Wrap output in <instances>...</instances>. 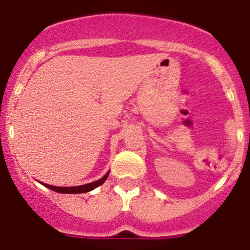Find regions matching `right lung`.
<instances>
[{
  "instance_id": "1",
  "label": "right lung",
  "mask_w": 250,
  "mask_h": 250,
  "mask_svg": "<svg viewBox=\"0 0 250 250\" xmlns=\"http://www.w3.org/2000/svg\"><path fill=\"white\" fill-rule=\"evenodd\" d=\"M108 175H109V172H107V174H105L102 179L97 180V181L91 182V184H87V185H83V186H75V187H57V186H51V185L43 184V182H41V184L43 185V186H46L47 188L52 189V191L58 192V193H65V194L86 193V192H90V191H92V189H95L96 187L101 186V185H102L103 182L107 180Z\"/></svg>"
}]
</instances>
